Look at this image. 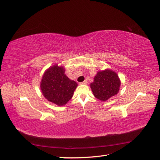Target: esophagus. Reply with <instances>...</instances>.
Listing matches in <instances>:
<instances>
[{"label":"esophagus","instance_id":"1","mask_svg":"<svg viewBox=\"0 0 160 160\" xmlns=\"http://www.w3.org/2000/svg\"><path fill=\"white\" fill-rule=\"evenodd\" d=\"M88 81H84L83 82H81V83H80L79 84L80 85H87V84H88Z\"/></svg>","mask_w":160,"mask_h":160}]
</instances>
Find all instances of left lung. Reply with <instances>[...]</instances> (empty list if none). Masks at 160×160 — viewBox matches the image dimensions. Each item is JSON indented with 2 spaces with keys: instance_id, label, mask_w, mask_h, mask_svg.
Listing matches in <instances>:
<instances>
[{
  "instance_id": "1",
  "label": "left lung",
  "mask_w": 160,
  "mask_h": 160,
  "mask_svg": "<svg viewBox=\"0 0 160 160\" xmlns=\"http://www.w3.org/2000/svg\"><path fill=\"white\" fill-rule=\"evenodd\" d=\"M121 81L118 75L109 69L97 72L90 88L93 95L101 101H106L118 93Z\"/></svg>"
}]
</instances>
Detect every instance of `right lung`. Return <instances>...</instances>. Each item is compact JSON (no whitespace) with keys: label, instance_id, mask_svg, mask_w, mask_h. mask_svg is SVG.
Returning <instances> with one entry per match:
<instances>
[{"label":"right lung","instance_id":"add662e5","mask_svg":"<svg viewBox=\"0 0 160 160\" xmlns=\"http://www.w3.org/2000/svg\"><path fill=\"white\" fill-rule=\"evenodd\" d=\"M77 83L65 73V67L55 64L43 74L40 88L43 96L58 106L65 105L72 98Z\"/></svg>","mask_w":160,"mask_h":160}]
</instances>
